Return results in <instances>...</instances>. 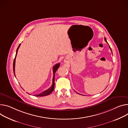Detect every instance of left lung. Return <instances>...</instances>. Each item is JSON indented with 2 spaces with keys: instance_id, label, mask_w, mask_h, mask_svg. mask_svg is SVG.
Returning <instances> with one entry per match:
<instances>
[{
  "instance_id": "obj_1",
  "label": "left lung",
  "mask_w": 128,
  "mask_h": 128,
  "mask_svg": "<svg viewBox=\"0 0 128 128\" xmlns=\"http://www.w3.org/2000/svg\"><path fill=\"white\" fill-rule=\"evenodd\" d=\"M104 41H106L107 43H108V42H107V40H106V38H104ZM109 48H110V49L111 50H111V48H110V46H109ZM111 52H112V51H111ZM76 93H78V92H76ZM78 94H79L78 93ZM80 95H81V94H80Z\"/></svg>"
}]
</instances>
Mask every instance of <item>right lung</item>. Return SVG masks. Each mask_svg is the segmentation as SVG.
Segmentation results:
<instances>
[{
	"instance_id": "obj_1",
	"label": "right lung",
	"mask_w": 128,
	"mask_h": 128,
	"mask_svg": "<svg viewBox=\"0 0 128 128\" xmlns=\"http://www.w3.org/2000/svg\"><path fill=\"white\" fill-rule=\"evenodd\" d=\"M21 44H19V45L18 46V47L16 50V56H15V58L14 59V62H13V72H14V74L15 76V60H16V56H17V52H18V49L20 47ZM60 63H58V64H56L53 67V74H54V76H53V78H52V85L51 86V87L50 88H49L48 89H47L46 90L42 92V93H41V94H37V95H35L36 96H48L49 94H50L51 93L54 91V76H55V73L56 72V70H58V68L60 66ZM16 77V76H15Z\"/></svg>"
}]
</instances>
